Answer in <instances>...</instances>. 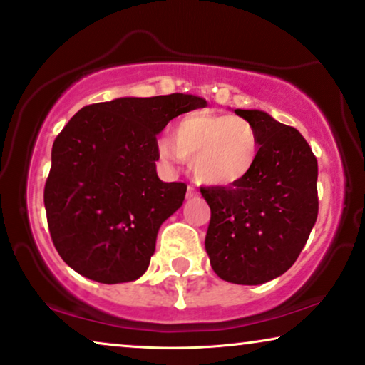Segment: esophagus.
Instances as JSON below:
<instances>
[{"label": "esophagus", "mask_w": 365, "mask_h": 365, "mask_svg": "<svg viewBox=\"0 0 365 365\" xmlns=\"http://www.w3.org/2000/svg\"><path fill=\"white\" fill-rule=\"evenodd\" d=\"M196 196H197L196 187H194V186H189V187H187V197H196Z\"/></svg>", "instance_id": "obj_1"}]
</instances>
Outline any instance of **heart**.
<instances>
[{
  "label": "heart",
  "mask_w": 365,
  "mask_h": 365,
  "mask_svg": "<svg viewBox=\"0 0 365 365\" xmlns=\"http://www.w3.org/2000/svg\"><path fill=\"white\" fill-rule=\"evenodd\" d=\"M258 132L250 120L207 110L184 115L174 127V140L160 139L159 158L178 164L192 158L197 181L230 186L248 176L258 158Z\"/></svg>",
  "instance_id": "heart-1"
}]
</instances>
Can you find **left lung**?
I'll use <instances>...</instances> for the list:
<instances>
[{"mask_svg":"<svg viewBox=\"0 0 365 365\" xmlns=\"http://www.w3.org/2000/svg\"><path fill=\"white\" fill-rule=\"evenodd\" d=\"M258 132V158L248 176L202 187L211 207L205 246L223 280L262 285L283 275L309 240L319 215L317 158L304 135L262 110H241Z\"/></svg>","mask_w":365,"mask_h":365,"instance_id":"8db88e82","label":"left lung"}]
</instances>
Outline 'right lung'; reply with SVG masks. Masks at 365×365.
Here are the masks:
<instances>
[{"label": "right lung", "instance_id": "1", "mask_svg": "<svg viewBox=\"0 0 365 365\" xmlns=\"http://www.w3.org/2000/svg\"><path fill=\"white\" fill-rule=\"evenodd\" d=\"M202 107L205 98L187 93L122 97L68 120L51 148L43 200L51 241L70 268L107 285L144 275L160 225L187 189L158 178V134Z\"/></svg>", "mask_w": 365, "mask_h": 365}]
</instances>
